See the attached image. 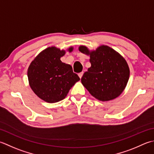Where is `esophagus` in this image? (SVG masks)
Returning <instances> with one entry per match:
<instances>
[{"label":"esophagus","instance_id":"obj_1","mask_svg":"<svg viewBox=\"0 0 154 154\" xmlns=\"http://www.w3.org/2000/svg\"><path fill=\"white\" fill-rule=\"evenodd\" d=\"M83 75V72H81V73H79V74H78V75H79V77H80V79H81V77H82Z\"/></svg>","mask_w":154,"mask_h":154}]
</instances>
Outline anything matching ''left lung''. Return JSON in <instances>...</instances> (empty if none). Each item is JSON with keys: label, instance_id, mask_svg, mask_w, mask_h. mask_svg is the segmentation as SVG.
<instances>
[{"label": "left lung", "instance_id": "left-lung-1", "mask_svg": "<svg viewBox=\"0 0 154 154\" xmlns=\"http://www.w3.org/2000/svg\"><path fill=\"white\" fill-rule=\"evenodd\" d=\"M79 50L90 55L91 66L81 78V83L90 94L102 101L112 100L121 95L129 77V68L125 59L106 45L93 51L80 46Z\"/></svg>", "mask_w": 154, "mask_h": 154}]
</instances>
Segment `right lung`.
Listing matches in <instances>:
<instances>
[{
	"mask_svg": "<svg viewBox=\"0 0 154 154\" xmlns=\"http://www.w3.org/2000/svg\"><path fill=\"white\" fill-rule=\"evenodd\" d=\"M73 49L71 47L68 51L71 52ZM65 54L64 50L48 47L35 57L28 68L30 87L39 98L47 103L63 100L75 83L80 80L71 66L60 59Z\"/></svg>",
	"mask_w": 154,
	"mask_h": 154,
	"instance_id": "obj_1",
	"label": "right lung"
}]
</instances>
